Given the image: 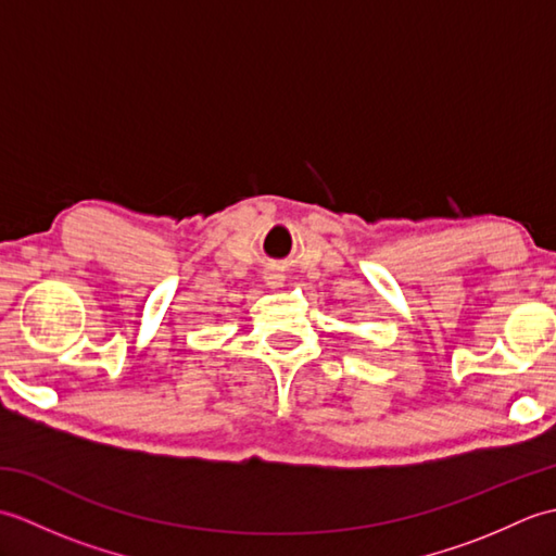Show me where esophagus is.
I'll list each match as a JSON object with an SVG mask.
<instances>
[{
  "label": "esophagus",
  "instance_id": "esophagus-1",
  "mask_svg": "<svg viewBox=\"0 0 556 556\" xmlns=\"http://www.w3.org/2000/svg\"><path fill=\"white\" fill-rule=\"evenodd\" d=\"M265 281H267V285H269L271 289H277V287L285 285V277H281L279 271H269V275L265 277Z\"/></svg>",
  "mask_w": 556,
  "mask_h": 556
}]
</instances>
